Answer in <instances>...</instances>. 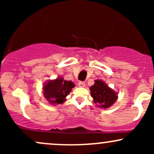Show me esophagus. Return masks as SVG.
<instances>
[{
  "label": "esophagus",
  "instance_id": "obj_1",
  "mask_svg": "<svg viewBox=\"0 0 154 154\" xmlns=\"http://www.w3.org/2000/svg\"><path fill=\"white\" fill-rule=\"evenodd\" d=\"M78 85L79 86V87H85V83L84 82H82V81H80V82H79L78 83Z\"/></svg>",
  "mask_w": 154,
  "mask_h": 154
}]
</instances>
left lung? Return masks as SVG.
<instances>
[{
	"instance_id": "1",
	"label": "left lung",
	"mask_w": 154,
	"mask_h": 154,
	"mask_svg": "<svg viewBox=\"0 0 154 154\" xmlns=\"http://www.w3.org/2000/svg\"><path fill=\"white\" fill-rule=\"evenodd\" d=\"M90 91L93 102L100 108L108 109L117 100L118 96L116 92L100 79L95 80V84L90 88Z\"/></svg>"
}]
</instances>
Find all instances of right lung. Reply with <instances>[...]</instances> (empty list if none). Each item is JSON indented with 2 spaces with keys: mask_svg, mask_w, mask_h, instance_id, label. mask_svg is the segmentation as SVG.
I'll return each instance as SVG.
<instances>
[{
  "mask_svg": "<svg viewBox=\"0 0 154 154\" xmlns=\"http://www.w3.org/2000/svg\"><path fill=\"white\" fill-rule=\"evenodd\" d=\"M75 85L71 81H66L60 77L45 83L43 87V95L51 105L62 104L66 100Z\"/></svg>",
  "mask_w": 154,
  "mask_h": 154,
  "instance_id": "obj_1",
  "label": "right lung"
}]
</instances>
